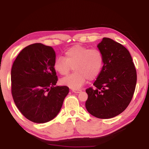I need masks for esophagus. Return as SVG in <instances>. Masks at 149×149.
Returning a JSON list of instances; mask_svg holds the SVG:
<instances>
[{
  "instance_id": "obj_1",
  "label": "esophagus",
  "mask_w": 149,
  "mask_h": 149,
  "mask_svg": "<svg viewBox=\"0 0 149 149\" xmlns=\"http://www.w3.org/2000/svg\"><path fill=\"white\" fill-rule=\"evenodd\" d=\"M72 92H74L75 93H79L80 92H81V90L77 89H72Z\"/></svg>"
}]
</instances>
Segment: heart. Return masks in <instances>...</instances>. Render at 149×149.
Instances as JSON below:
<instances>
[{
	"instance_id": "heart-1",
	"label": "heart",
	"mask_w": 149,
	"mask_h": 149,
	"mask_svg": "<svg viewBox=\"0 0 149 149\" xmlns=\"http://www.w3.org/2000/svg\"><path fill=\"white\" fill-rule=\"evenodd\" d=\"M103 65L104 56L99 49L75 45L65 50L64 58H56L54 69L60 75H66L73 67L75 72L63 78L60 83L72 89H77L84 85L87 79L93 81L99 76Z\"/></svg>"
}]
</instances>
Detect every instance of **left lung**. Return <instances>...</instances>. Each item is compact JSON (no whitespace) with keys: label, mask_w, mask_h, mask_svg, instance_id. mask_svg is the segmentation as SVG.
<instances>
[{"label":"left lung","mask_w":149,"mask_h":149,"mask_svg":"<svg viewBox=\"0 0 149 149\" xmlns=\"http://www.w3.org/2000/svg\"><path fill=\"white\" fill-rule=\"evenodd\" d=\"M98 48L104 56V65L93 84L86 89L85 107L100 119L119 115L128 107L137 84V72L130 52L110 38L102 39Z\"/></svg>","instance_id":"8db88e82"}]
</instances>
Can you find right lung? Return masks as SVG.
<instances>
[{"label": "right lung", "instance_id": "1", "mask_svg": "<svg viewBox=\"0 0 149 149\" xmlns=\"http://www.w3.org/2000/svg\"><path fill=\"white\" fill-rule=\"evenodd\" d=\"M52 47L34 43L22 50L11 70V92L15 104L23 116L33 122L52 120L58 114L67 86H55L58 81Z\"/></svg>", "mask_w": 149, "mask_h": 149}]
</instances>
